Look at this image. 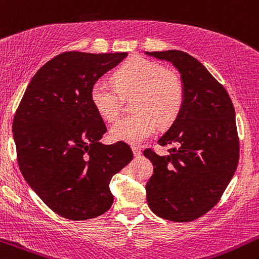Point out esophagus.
I'll return each instance as SVG.
<instances>
[{
    "instance_id": "obj_1",
    "label": "esophagus",
    "mask_w": 259,
    "mask_h": 259,
    "mask_svg": "<svg viewBox=\"0 0 259 259\" xmlns=\"http://www.w3.org/2000/svg\"><path fill=\"white\" fill-rule=\"evenodd\" d=\"M133 153H134L135 157H140L141 156V150L139 149V147H133Z\"/></svg>"
}]
</instances>
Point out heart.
Returning <instances> with one entry per match:
<instances>
[{"label":"heart","instance_id":"b5f03b06","mask_svg":"<svg viewBox=\"0 0 259 259\" xmlns=\"http://www.w3.org/2000/svg\"><path fill=\"white\" fill-rule=\"evenodd\" d=\"M116 88L98 79L92 84L90 99L101 118L112 121L120 112L121 96L135 93L134 114L125 115L112 125L110 138L129 145H139L149 139L158 123L169 124L180 113L184 92L180 77L162 65L134 56L114 73Z\"/></svg>","mask_w":259,"mask_h":259}]
</instances>
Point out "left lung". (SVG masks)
<instances>
[{"label": "left lung", "instance_id": "obj_1", "mask_svg": "<svg viewBox=\"0 0 259 259\" xmlns=\"http://www.w3.org/2000/svg\"><path fill=\"white\" fill-rule=\"evenodd\" d=\"M171 62L181 75L183 104L157 143L168 155L145 150L153 164L146 199L157 217L187 223L206 214L225 192L238 163L235 109L226 90L206 67L181 50L145 51Z\"/></svg>", "mask_w": 259, "mask_h": 259}]
</instances>
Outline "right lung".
I'll return each mask as SVG.
<instances>
[{"mask_svg": "<svg viewBox=\"0 0 259 259\" xmlns=\"http://www.w3.org/2000/svg\"><path fill=\"white\" fill-rule=\"evenodd\" d=\"M126 53L69 51L33 76L13 119L19 169L49 208L69 220L112 206L110 180L133 160L125 143H99L107 127L90 99L92 84Z\"/></svg>", "mask_w": 259, "mask_h": 259, "instance_id": "obj_1", "label": "right lung"}]
</instances>
